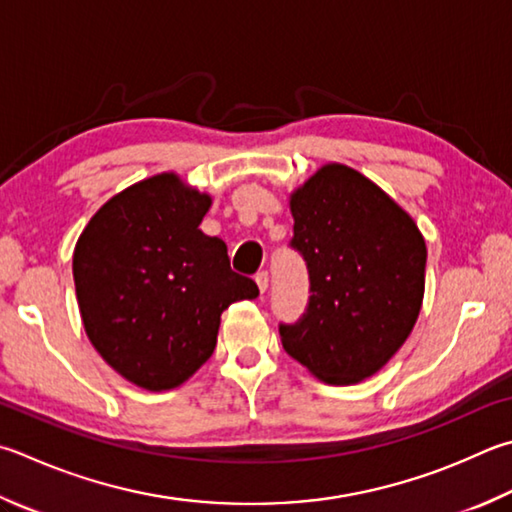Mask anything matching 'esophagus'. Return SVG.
<instances>
[{
	"mask_svg": "<svg viewBox=\"0 0 512 512\" xmlns=\"http://www.w3.org/2000/svg\"><path fill=\"white\" fill-rule=\"evenodd\" d=\"M255 282H257V286H259V291L266 293V288H268V273H266V271H259V273L255 275Z\"/></svg>",
	"mask_w": 512,
	"mask_h": 512,
	"instance_id": "34e87169",
	"label": "esophagus"
}]
</instances>
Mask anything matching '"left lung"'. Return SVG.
Segmentation results:
<instances>
[{
	"label": "left lung",
	"instance_id": "1",
	"mask_svg": "<svg viewBox=\"0 0 512 512\" xmlns=\"http://www.w3.org/2000/svg\"><path fill=\"white\" fill-rule=\"evenodd\" d=\"M291 248L309 271V304L280 324L288 356L329 385L387 365L414 329L425 291V239L367 176L320 167L291 194Z\"/></svg>",
	"mask_w": 512,
	"mask_h": 512
}]
</instances>
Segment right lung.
<instances>
[{
    "instance_id": "right-lung-1",
    "label": "right lung",
    "mask_w": 512,
    "mask_h": 512,
    "mask_svg": "<svg viewBox=\"0 0 512 512\" xmlns=\"http://www.w3.org/2000/svg\"><path fill=\"white\" fill-rule=\"evenodd\" d=\"M210 197L163 172L102 206L73 250L82 324L109 367L150 392L185 383L217 347L221 313L255 300L228 248L199 230Z\"/></svg>"
}]
</instances>
